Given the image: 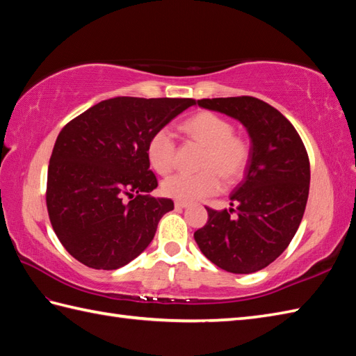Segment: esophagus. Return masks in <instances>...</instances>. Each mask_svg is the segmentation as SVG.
<instances>
[{"instance_id": "1", "label": "esophagus", "mask_w": 356, "mask_h": 356, "mask_svg": "<svg viewBox=\"0 0 356 356\" xmlns=\"http://www.w3.org/2000/svg\"><path fill=\"white\" fill-rule=\"evenodd\" d=\"M188 205H190V203H188V202H182V200H176V202H174V207H176L177 209H184V208H186Z\"/></svg>"}]
</instances>
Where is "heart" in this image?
<instances>
[{"label":"heart","mask_w":356,"mask_h":356,"mask_svg":"<svg viewBox=\"0 0 356 356\" xmlns=\"http://www.w3.org/2000/svg\"><path fill=\"white\" fill-rule=\"evenodd\" d=\"M182 131L188 138L205 147L197 174L177 172L162 182V193L171 199L191 202L208 197L220 191L222 180L236 182L243 176L249 159L248 142L234 134V127L228 119L213 111H200L188 118L182 124ZM147 156L149 165L159 174H168L176 165V142L172 134L162 128L148 142Z\"/></svg>","instance_id":"obj_1"}]
</instances>
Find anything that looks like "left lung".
<instances>
[{
  "instance_id": "obj_1",
  "label": "left lung",
  "mask_w": 356,
  "mask_h": 356,
  "mask_svg": "<svg viewBox=\"0 0 356 356\" xmlns=\"http://www.w3.org/2000/svg\"><path fill=\"white\" fill-rule=\"evenodd\" d=\"M246 128L251 149L245 179L229 195L234 208H207L208 222L194 232L202 254L232 274H252L283 254L303 218L311 166L303 140L277 108L252 96L200 99Z\"/></svg>"
}]
</instances>
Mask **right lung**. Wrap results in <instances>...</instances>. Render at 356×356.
<instances>
[{"instance_id":"right-lung-1","label":"right lung","mask_w":356,"mask_h":356,"mask_svg":"<svg viewBox=\"0 0 356 356\" xmlns=\"http://www.w3.org/2000/svg\"><path fill=\"white\" fill-rule=\"evenodd\" d=\"M194 104L118 96L63 128L50 157L45 200L53 231L78 261L113 270L148 248L159 220L174 209L171 199L148 194L157 188L148 142Z\"/></svg>"}]
</instances>
